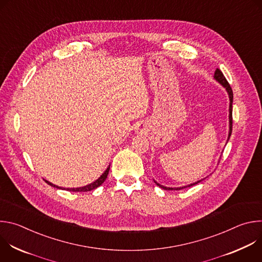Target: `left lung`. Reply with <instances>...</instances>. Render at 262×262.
I'll return each instance as SVG.
<instances>
[{
  "label": "left lung",
  "instance_id": "left-lung-1",
  "mask_svg": "<svg viewBox=\"0 0 262 262\" xmlns=\"http://www.w3.org/2000/svg\"><path fill=\"white\" fill-rule=\"evenodd\" d=\"M213 78H214L222 86H224V87L226 88V90H227V92H228V95H229V100H230V105H229V135H228V140H229V138H230V136H231V133H232V101H233V92H232V89H231L229 83L227 82L226 78L224 77L223 72H222L219 68H216V70L214 71V77H213ZM228 140H227V141H228ZM202 180H203V179H201V180H199V181H197V182L191 183V184H189V185L180 186V188H167V186H164V185L158 183L157 181H155V182L157 183V185H159L160 188H162V189H164V190H171V191L174 190V191H178V190H182V189L188 188V186L195 185V184L201 182Z\"/></svg>",
  "mask_w": 262,
  "mask_h": 262
}]
</instances>
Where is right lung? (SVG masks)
Instances as JSON below:
<instances>
[{
	"label": "right lung",
	"instance_id": "right-lung-1",
	"mask_svg": "<svg viewBox=\"0 0 262 262\" xmlns=\"http://www.w3.org/2000/svg\"><path fill=\"white\" fill-rule=\"evenodd\" d=\"M108 171H110V166L106 168V170L102 173V175H101L97 180H95L94 182H92V183H90V184H88V185H86V186H82V188H76V189H64V190H67V191H70V192H89V191H92V190L98 188L99 185H101V184L104 182V180H105V178H106V176H107V174H108ZM45 181H46L48 184L54 186V188L62 189V188H60V186L55 185V184H53L52 182H50V181H48V180H45Z\"/></svg>",
	"mask_w": 262,
	"mask_h": 262
}]
</instances>
